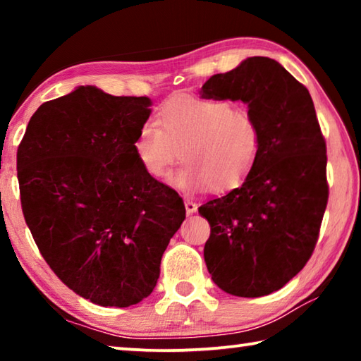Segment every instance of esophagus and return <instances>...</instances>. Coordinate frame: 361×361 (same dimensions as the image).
Segmentation results:
<instances>
[{"label": "esophagus", "mask_w": 361, "mask_h": 361, "mask_svg": "<svg viewBox=\"0 0 361 361\" xmlns=\"http://www.w3.org/2000/svg\"><path fill=\"white\" fill-rule=\"evenodd\" d=\"M185 207H186V213H188V215H192V213L197 212V204L192 202L191 199H186V200H185Z\"/></svg>", "instance_id": "1"}]
</instances>
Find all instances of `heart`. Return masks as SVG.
<instances>
[{
	"label": "heart",
	"mask_w": 361,
	"mask_h": 361,
	"mask_svg": "<svg viewBox=\"0 0 361 361\" xmlns=\"http://www.w3.org/2000/svg\"><path fill=\"white\" fill-rule=\"evenodd\" d=\"M157 124L146 122L138 129L137 161L151 178L161 180L180 161L181 151L186 164L173 183L186 191L209 186L223 192L239 186L262 149L255 116L226 100L180 94L159 109Z\"/></svg>",
	"instance_id": "obj_1"
}]
</instances>
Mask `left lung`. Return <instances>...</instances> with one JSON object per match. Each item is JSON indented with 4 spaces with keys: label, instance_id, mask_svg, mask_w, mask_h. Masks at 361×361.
Segmentation results:
<instances>
[{
    "label": "left lung",
    "instance_id": "left-lung-1",
    "mask_svg": "<svg viewBox=\"0 0 361 361\" xmlns=\"http://www.w3.org/2000/svg\"><path fill=\"white\" fill-rule=\"evenodd\" d=\"M200 95L247 103L262 132L259 159L242 186L199 207L210 224L207 269L229 295H271L312 256L328 202L326 145L312 97L267 57L213 75Z\"/></svg>",
    "mask_w": 361,
    "mask_h": 361
}]
</instances>
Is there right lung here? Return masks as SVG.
<instances>
[{
	"mask_svg": "<svg viewBox=\"0 0 361 361\" xmlns=\"http://www.w3.org/2000/svg\"><path fill=\"white\" fill-rule=\"evenodd\" d=\"M151 105L79 85L36 109L17 149L22 212L42 258L103 307L151 295L186 218L178 192L151 178L133 152Z\"/></svg>",
	"mask_w": 361,
	"mask_h": 361,
	"instance_id": "obj_1",
	"label": "right lung"
}]
</instances>
